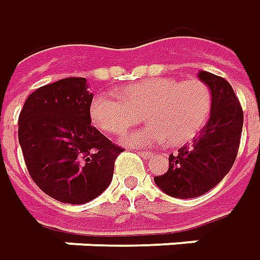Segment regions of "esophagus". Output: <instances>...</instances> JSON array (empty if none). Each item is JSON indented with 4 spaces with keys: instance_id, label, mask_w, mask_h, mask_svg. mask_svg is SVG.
<instances>
[{
    "instance_id": "esophagus-1",
    "label": "esophagus",
    "mask_w": 260,
    "mask_h": 260,
    "mask_svg": "<svg viewBox=\"0 0 260 260\" xmlns=\"http://www.w3.org/2000/svg\"><path fill=\"white\" fill-rule=\"evenodd\" d=\"M137 153H139V154H140V156H142V157L144 158V160H147V158H151V157H153V153H151V151L137 150Z\"/></svg>"
}]
</instances>
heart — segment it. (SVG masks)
<instances>
[{"label": "heart", "instance_id": "1", "mask_svg": "<svg viewBox=\"0 0 260 260\" xmlns=\"http://www.w3.org/2000/svg\"><path fill=\"white\" fill-rule=\"evenodd\" d=\"M118 102L95 95L90 103L94 126L109 134H120L143 117L147 126L128 132L121 142L133 147H149L166 140L182 146L193 140L209 120L212 110L210 88L200 80L154 77L123 87Z\"/></svg>", "mask_w": 260, "mask_h": 260}]
</instances>
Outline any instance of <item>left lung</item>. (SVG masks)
Returning <instances> with one entry per match:
<instances>
[{
	"mask_svg": "<svg viewBox=\"0 0 260 260\" xmlns=\"http://www.w3.org/2000/svg\"><path fill=\"white\" fill-rule=\"evenodd\" d=\"M198 77L212 93L210 117L199 137L169 156L166 173L154 177L158 189L177 199L202 196L229 173L243 127V111L232 85L207 71H199Z\"/></svg>",
	"mask_w": 260,
	"mask_h": 260,
	"instance_id": "1",
	"label": "left lung"
}]
</instances>
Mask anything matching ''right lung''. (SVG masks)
Returning a JSON list of instances; mask_svg holds the SVG:
<instances>
[{"mask_svg":"<svg viewBox=\"0 0 260 260\" xmlns=\"http://www.w3.org/2000/svg\"><path fill=\"white\" fill-rule=\"evenodd\" d=\"M91 100L85 78H62L29 94L20 113L18 142L29 176L61 203L100 196L123 151L91 126Z\"/></svg>","mask_w":260,"mask_h":260,"instance_id":"right-lung-1","label":"right lung"}]
</instances>
